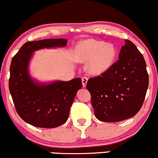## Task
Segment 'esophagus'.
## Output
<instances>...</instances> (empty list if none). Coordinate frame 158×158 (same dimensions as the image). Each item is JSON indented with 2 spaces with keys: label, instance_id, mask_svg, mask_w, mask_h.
<instances>
[{
  "label": "esophagus",
  "instance_id": "esophagus-1",
  "mask_svg": "<svg viewBox=\"0 0 158 158\" xmlns=\"http://www.w3.org/2000/svg\"><path fill=\"white\" fill-rule=\"evenodd\" d=\"M87 81H88V77H82V83H83V86L85 87L86 85Z\"/></svg>",
  "mask_w": 158,
  "mask_h": 158
}]
</instances>
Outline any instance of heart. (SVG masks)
Masks as SVG:
<instances>
[{
  "instance_id": "obj_1",
  "label": "heart",
  "mask_w": 158,
  "mask_h": 158,
  "mask_svg": "<svg viewBox=\"0 0 158 158\" xmlns=\"http://www.w3.org/2000/svg\"><path fill=\"white\" fill-rule=\"evenodd\" d=\"M116 57V50L112 44L94 40L83 42L78 48L77 59L88 64L89 73L99 75L111 67Z\"/></svg>"
}]
</instances>
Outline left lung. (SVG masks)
<instances>
[{
    "instance_id": "1",
    "label": "left lung",
    "mask_w": 158,
    "mask_h": 158,
    "mask_svg": "<svg viewBox=\"0 0 158 158\" xmlns=\"http://www.w3.org/2000/svg\"><path fill=\"white\" fill-rule=\"evenodd\" d=\"M148 85L144 58L135 44L127 40L118 61L104 73L89 78L86 88L97 119L115 122L133 117L139 111Z\"/></svg>"
}]
</instances>
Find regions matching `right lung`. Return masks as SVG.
<instances>
[{
  "label": "right lung",
  "mask_w": 158,
  "mask_h": 158,
  "mask_svg": "<svg viewBox=\"0 0 158 158\" xmlns=\"http://www.w3.org/2000/svg\"><path fill=\"white\" fill-rule=\"evenodd\" d=\"M64 39H48L25 42L11 59L9 88L16 111L27 123L37 127L54 128L65 123L77 91L81 78L39 84L28 73L33 52L44 48L64 47Z\"/></svg>",
  "instance_id": "add662e5"
}]
</instances>
